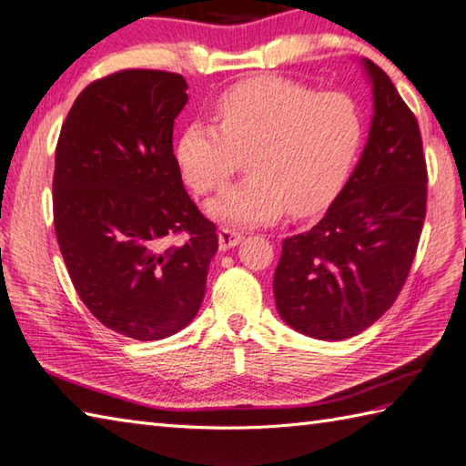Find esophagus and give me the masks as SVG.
<instances>
[{"label":"esophagus","mask_w":466,"mask_h":466,"mask_svg":"<svg viewBox=\"0 0 466 466\" xmlns=\"http://www.w3.org/2000/svg\"><path fill=\"white\" fill-rule=\"evenodd\" d=\"M244 240V236L236 230H230V228H222L220 232H218V242H220V250H228V248H234V246H238Z\"/></svg>","instance_id":"obj_1"}]
</instances>
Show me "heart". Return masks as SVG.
Instances as JSON below:
<instances>
[{"mask_svg": "<svg viewBox=\"0 0 466 466\" xmlns=\"http://www.w3.org/2000/svg\"><path fill=\"white\" fill-rule=\"evenodd\" d=\"M216 126L192 122L176 144L184 180L198 194L222 190L246 156L248 177L208 204L234 226L266 224L290 210L310 216L330 204L349 176L362 124L349 96L262 76L226 90Z\"/></svg>", "mask_w": 466, "mask_h": 466, "instance_id": "obj_1", "label": "heart"}]
</instances>
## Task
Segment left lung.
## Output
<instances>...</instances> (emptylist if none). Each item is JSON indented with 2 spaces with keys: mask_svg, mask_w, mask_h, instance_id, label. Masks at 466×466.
<instances>
[{
  "mask_svg": "<svg viewBox=\"0 0 466 466\" xmlns=\"http://www.w3.org/2000/svg\"><path fill=\"white\" fill-rule=\"evenodd\" d=\"M372 120L359 164L322 220L282 242L274 272L280 319L319 340L369 329L397 300L427 212V164L417 117L370 59Z\"/></svg>",
  "mask_w": 466,
  "mask_h": 466,
  "instance_id": "8db88e82",
  "label": "left lung"
}]
</instances>
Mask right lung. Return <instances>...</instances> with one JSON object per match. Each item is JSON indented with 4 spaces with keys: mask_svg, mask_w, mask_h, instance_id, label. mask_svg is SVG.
I'll list each match as a JSON object with an SVG mask.
<instances>
[{
    "mask_svg": "<svg viewBox=\"0 0 466 466\" xmlns=\"http://www.w3.org/2000/svg\"><path fill=\"white\" fill-rule=\"evenodd\" d=\"M186 90L180 74L157 69L102 77L76 97L56 147L54 226L69 279L97 320L136 340L194 320L218 250L174 156Z\"/></svg>",
    "mask_w": 466,
    "mask_h": 466,
    "instance_id": "right-lung-1",
    "label": "right lung"
}]
</instances>
